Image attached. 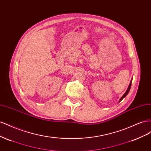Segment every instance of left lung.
Instances as JSON below:
<instances>
[{
	"mask_svg": "<svg viewBox=\"0 0 151 151\" xmlns=\"http://www.w3.org/2000/svg\"><path fill=\"white\" fill-rule=\"evenodd\" d=\"M132 80H131V81H130V84H129V88H128V89H127V90L126 91V92L125 93V94H123V96H122V97L120 98V99L119 100V102H120L128 94V93H129V91H130V87H131V84H132Z\"/></svg>",
	"mask_w": 151,
	"mask_h": 151,
	"instance_id": "8db88e82",
	"label": "left lung"
}]
</instances>
